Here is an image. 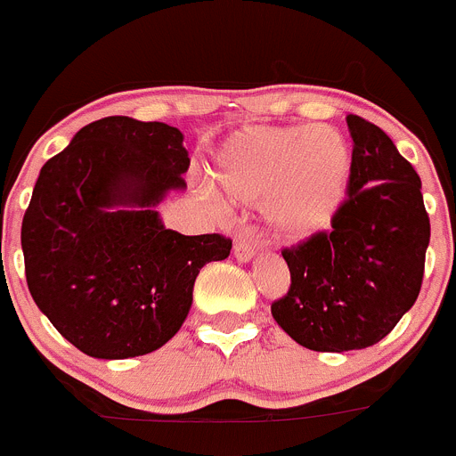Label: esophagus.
Segmentation results:
<instances>
[{
	"mask_svg": "<svg viewBox=\"0 0 456 456\" xmlns=\"http://www.w3.org/2000/svg\"><path fill=\"white\" fill-rule=\"evenodd\" d=\"M232 253L240 263H248L253 256H256V244H253L251 235L248 232H241L235 240V247H232Z\"/></svg>",
	"mask_w": 456,
	"mask_h": 456,
	"instance_id": "esophagus-1",
	"label": "esophagus"
}]
</instances>
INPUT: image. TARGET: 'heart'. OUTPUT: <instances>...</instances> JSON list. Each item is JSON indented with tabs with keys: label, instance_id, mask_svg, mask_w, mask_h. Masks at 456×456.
Here are the masks:
<instances>
[{
	"label": "heart",
	"instance_id": "1",
	"mask_svg": "<svg viewBox=\"0 0 456 456\" xmlns=\"http://www.w3.org/2000/svg\"><path fill=\"white\" fill-rule=\"evenodd\" d=\"M352 173V146L333 125L247 127L215 157V183L225 200L263 205L272 231L285 240L326 231L347 199ZM200 191L219 199L209 183Z\"/></svg>",
	"mask_w": 456,
	"mask_h": 456
}]
</instances>
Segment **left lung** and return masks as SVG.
Instances as JSON below:
<instances>
[{"instance_id":"1","label":"left lung","mask_w":456,"mask_h":456,"mask_svg":"<svg viewBox=\"0 0 456 456\" xmlns=\"http://www.w3.org/2000/svg\"><path fill=\"white\" fill-rule=\"evenodd\" d=\"M354 139L349 200L331 232L285 248L292 285L273 301L276 324L313 352L384 340L416 304L429 247L420 178L381 127L347 116Z\"/></svg>"}]
</instances>
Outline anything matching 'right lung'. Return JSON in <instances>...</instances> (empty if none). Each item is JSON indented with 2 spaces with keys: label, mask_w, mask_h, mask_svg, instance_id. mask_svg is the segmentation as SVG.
I'll use <instances>...</instances> for the list:
<instances>
[{
  "label": "right lung",
  "mask_w": 456,
  "mask_h": 456,
  "mask_svg": "<svg viewBox=\"0 0 456 456\" xmlns=\"http://www.w3.org/2000/svg\"><path fill=\"white\" fill-rule=\"evenodd\" d=\"M167 123L109 116L47 159L22 219L27 285L40 313L93 358L143 356L187 320L200 269L231 256L221 235L164 228L189 155Z\"/></svg>",
  "instance_id": "add662e5"
}]
</instances>
